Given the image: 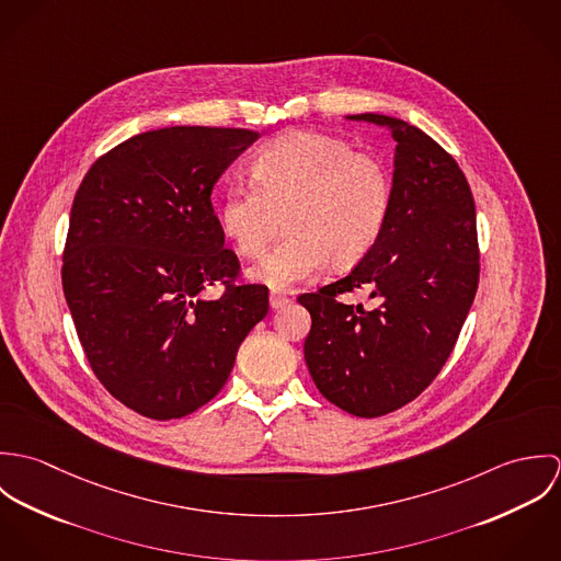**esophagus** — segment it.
I'll return each mask as SVG.
<instances>
[{
	"mask_svg": "<svg viewBox=\"0 0 561 561\" xmlns=\"http://www.w3.org/2000/svg\"><path fill=\"white\" fill-rule=\"evenodd\" d=\"M289 305V298L285 294H278V291H272L270 294V307L276 311V309H283Z\"/></svg>",
	"mask_w": 561,
	"mask_h": 561,
	"instance_id": "1",
	"label": "esophagus"
}]
</instances>
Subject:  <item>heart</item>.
Instances as JSON below:
<instances>
[{"label":"heart","mask_w":561,"mask_h":561,"mask_svg":"<svg viewBox=\"0 0 561 561\" xmlns=\"http://www.w3.org/2000/svg\"><path fill=\"white\" fill-rule=\"evenodd\" d=\"M254 181L231 185L220 203V227L243 259H261L287 214V238L256 270L270 287L313 278L332 261L352 267L382 238L393 179L387 163L347 140L289 131L265 145L252 163Z\"/></svg>","instance_id":"b5f03b06"}]
</instances>
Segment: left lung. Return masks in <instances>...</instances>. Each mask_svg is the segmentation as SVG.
<instances>
[{"instance_id": "8db88e82", "label": "left lung", "mask_w": 561, "mask_h": 561, "mask_svg": "<svg viewBox=\"0 0 561 561\" xmlns=\"http://www.w3.org/2000/svg\"><path fill=\"white\" fill-rule=\"evenodd\" d=\"M391 129L393 205L376 248L354 270L298 296L311 313L305 358L321 396L354 416H382L419 398L447 363L480 283L476 203L456 160L425 131L382 114ZM371 288L367 312L340 296Z\"/></svg>"}]
</instances>
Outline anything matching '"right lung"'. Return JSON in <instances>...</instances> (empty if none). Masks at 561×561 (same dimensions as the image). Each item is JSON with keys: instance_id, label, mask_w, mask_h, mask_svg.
<instances>
[{"instance_id": "add662e5", "label": "right lung", "mask_w": 561, "mask_h": 561, "mask_svg": "<svg viewBox=\"0 0 561 561\" xmlns=\"http://www.w3.org/2000/svg\"><path fill=\"white\" fill-rule=\"evenodd\" d=\"M259 138L163 127L90 165L73 198L62 289L83 354L112 398L142 416H185L225 387L267 287L240 283L211 192ZM220 282L218 301L199 294Z\"/></svg>"}]
</instances>
